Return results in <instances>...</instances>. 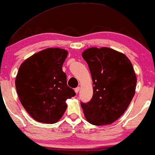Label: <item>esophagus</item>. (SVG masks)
<instances>
[{"label":"esophagus","instance_id":"1","mask_svg":"<svg viewBox=\"0 0 155 155\" xmlns=\"http://www.w3.org/2000/svg\"><path fill=\"white\" fill-rule=\"evenodd\" d=\"M79 91H80V87H76L75 89V92L77 93V94H78V92H79Z\"/></svg>","mask_w":155,"mask_h":155}]
</instances>
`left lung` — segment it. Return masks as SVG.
Wrapping results in <instances>:
<instances>
[{"label": "left lung", "mask_w": 155, "mask_h": 155, "mask_svg": "<svg viewBox=\"0 0 155 155\" xmlns=\"http://www.w3.org/2000/svg\"><path fill=\"white\" fill-rule=\"evenodd\" d=\"M82 58L93 81V96L81 102L86 119L94 126L111 124L121 116L135 93L137 78L130 61L112 48H90Z\"/></svg>", "instance_id": "1"}]
</instances>
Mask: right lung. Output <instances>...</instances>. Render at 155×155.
Returning <instances> with one entry per match:
<instances>
[{
    "mask_svg": "<svg viewBox=\"0 0 155 155\" xmlns=\"http://www.w3.org/2000/svg\"><path fill=\"white\" fill-rule=\"evenodd\" d=\"M66 50L48 48L26 59L19 68L15 87L23 107L35 120L54 124L64 114L67 99L75 95L62 70Z\"/></svg>",
    "mask_w": 155,
    "mask_h": 155,
    "instance_id": "add662e5",
    "label": "right lung"
}]
</instances>
